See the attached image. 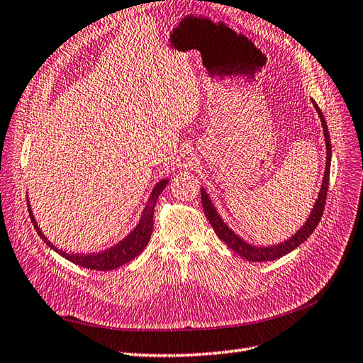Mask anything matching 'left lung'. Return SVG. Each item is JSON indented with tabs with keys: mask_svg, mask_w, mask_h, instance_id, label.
Wrapping results in <instances>:
<instances>
[{
	"mask_svg": "<svg viewBox=\"0 0 363 363\" xmlns=\"http://www.w3.org/2000/svg\"><path fill=\"white\" fill-rule=\"evenodd\" d=\"M313 101V99H311ZM313 106L318 111V115L320 118L322 123V128H323V138H325V148H327V161H325V172H323V179H322V185L320 190L318 193V198L314 201V206L310 211L308 218H306L305 224L296 231V233L288 238L286 240L281 244L276 245H267V247H257L253 244H248L247 240H244L239 235H236L233 230H231L224 219L220 218V215L218 213L215 203H213L210 194L207 193L206 189H201V199H202V207L203 211H206V216L208 219V222L211 224L215 233L219 236V239L224 240V242L233 250L235 253L240 255V257L247 259L250 262H267V261H274V259L282 257L285 255H288L290 252H293L294 248L299 247L302 242H305L306 239L310 238V235L314 231V228L318 227L319 220L322 218L323 213V207H325V199H327V190H328V182H330V165H331V141H330V133H328V125L327 121L323 118V113L320 111L319 106L315 104V101H313Z\"/></svg>",
	"mask_w": 363,
	"mask_h": 363,
	"instance_id": "obj_1",
	"label": "left lung"
}]
</instances>
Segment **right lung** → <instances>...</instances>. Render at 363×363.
<instances>
[{
    "label": "right lung",
    "instance_id": "1",
    "mask_svg": "<svg viewBox=\"0 0 363 363\" xmlns=\"http://www.w3.org/2000/svg\"><path fill=\"white\" fill-rule=\"evenodd\" d=\"M169 181H170L169 178H164L160 182H156V185L150 193V196H148V201L141 213V218H139V222L136 224V227L130 231V233L124 239H121L118 244H115L113 247H110V248L104 250V252H99V253L73 255V253H66V252H62V250L57 248L48 238H45L43 230L38 227V224H36V219L33 216L29 199H27V207H29V216L32 219L33 227L36 228V233L40 235V238L44 240L45 245H49L53 252H57L62 257H66L67 261L77 264L79 267L90 268V270H98V272H108V270H115V268H119L121 265L130 262L147 247L148 240H150V236H152V231H153V210L156 206V201H157V196L162 193V190L167 187Z\"/></svg>",
    "mask_w": 363,
    "mask_h": 363
}]
</instances>
